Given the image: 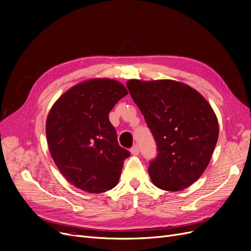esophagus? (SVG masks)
Segmentation results:
<instances>
[{
  "label": "esophagus",
  "mask_w": 251,
  "mask_h": 251,
  "mask_svg": "<svg viewBox=\"0 0 251 251\" xmlns=\"http://www.w3.org/2000/svg\"><path fill=\"white\" fill-rule=\"evenodd\" d=\"M130 152H131L133 156H137L139 154V148H138V146L132 147L131 150H130Z\"/></svg>",
  "instance_id": "34e87169"
}]
</instances>
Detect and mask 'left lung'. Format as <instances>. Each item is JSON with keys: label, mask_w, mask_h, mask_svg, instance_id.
Wrapping results in <instances>:
<instances>
[{"label": "left lung", "mask_w": 251, "mask_h": 251, "mask_svg": "<svg viewBox=\"0 0 251 251\" xmlns=\"http://www.w3.org/2000/svg\"><path fill=\"white\" fill-rule=\"evenodd\" d=\"M126 85L157 143V158L149 167L152 183L169 192L190 187L208 166L219 138L211 105L177 81L132 79Z\"/></svg>", "instance_id": "obj_1"}]
</instances>
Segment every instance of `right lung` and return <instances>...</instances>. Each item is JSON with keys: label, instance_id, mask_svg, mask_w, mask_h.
Here are the masks:
<instances>
[{"label": "right lung", "instance_id": "1", "mask_svg": "<svg viewBox=\"0 0 251 251\" xmlns=\"http://www.w3.org/2000/svg\"><path fill=\"white\" fill-rule=\"evenodd\" d=\"M127 94L122 83L97 78L73 86L52 105L46 120L48 148L74 187L97 194L118 184L130 151L119 146L108 114Z\"/></svg>", "mask_w": 251, "mask_h": 251}]
</instances>
